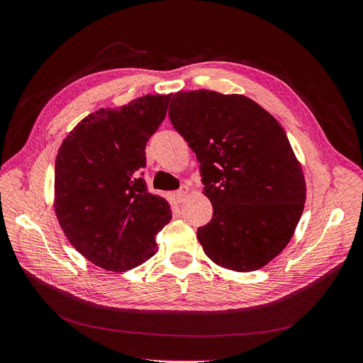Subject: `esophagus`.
I'll list each match as a JSON object with an SVG mask.
<instances>
[{
    "label": "esophagus",
    "mask_w": 363,
    "mask_h": 363,
    "mask_svg": "<svg viewBox=\"0 0 363 363\" xmlns=\"http://www.w3.org/2000/svg\"><path fill=\"white\" fill-rule=\"evenodd\" d=\"M188 192H189V188H188V186H182V188H180L179 191H175V192L172 194L174 200L177 201V203L184 201V199H186V195H188Z\"/></svg>",
    "instance_id": "1"
}]
</instances>
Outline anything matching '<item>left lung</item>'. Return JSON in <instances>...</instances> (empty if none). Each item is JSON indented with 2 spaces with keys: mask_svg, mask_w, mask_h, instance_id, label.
Segmentation results:
<instances>
[{
  "mask_svg": "<svg viewBox=\"0 0 363 363\" xmlns=\"http://www.w3.org/2000/svg\"><path fill=\"white\" fill-rule=\"evenodd\" d=\"M171 124L200 162L211 223L196 232L216 265L256 271L279 256L298 224L306 183L277 119L244 95L174 94Z\"/></svg>",
  "mask_w": 363,
  "mask_h": 363,
  "instance_id": "1",
  "label": "left lung"
}]
</instances>
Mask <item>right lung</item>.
I'll return each instance as SVG.
<instances>
[{
	"label": "right lung",
	"mask_w": 363,
	"mask_h": 363,
	"mask_svg": "<svg viewBox=\"0 0 363 363\" xmlns=\"http://www.w3.org/2000/svg\"><path fill=\"white\" fill-rule=\"evenodd\" d=\"M171 95H145L100 108L77 125L57 152L54 208L63 233L96 267L127 271L157 252L169 204L144 179L145 147L163 123Z\"/></svg>",
	"instance_id": "1"
}]
</instances>
